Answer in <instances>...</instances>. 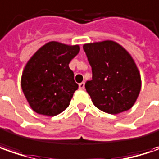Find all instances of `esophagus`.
<instances>
[{
    "label": "esophagus",
    "mask_w": 159,
    "mask_h": 159,
    "mask_svg": "<svg viewBox=\"0 0 159 159\" xmlns=\"http://www.w3.org/2000/svg\"><path fill=\"white\" fill-rule=\"evenodd\" d=\"M84 85H85L84 82H82L81 84H79V88L81 89V90H84Z\"/></svg>",
    "instance_id": "1"
}]
</instances>
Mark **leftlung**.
<instances>
[{
  "mask_svg": "<svg viewBox=\"0 0 159 159\" xmlns=\"http://www.w3.org/2000/svg\"><path fill=\"white\" fill-rule=\"evenodd\" d=\"M84 51L92 70L85 89L94 106L110 114L129 110L141 90V76L130 54L111 40L85 44Z\"/></svg>",
  "mask_w": 159,
  "mask_h": 159,
  "instance_id": "left-lung-1",
  "label": "left lung"
}]
</instances>
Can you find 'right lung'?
Returning a JSON list of instances; mask_svg holds the SVG:
<instances>
[{
  "instance_id": "obj_1",
  "label": "right lung",
  "mask_w": 159,
  "mask_h": 159,
  "mask_svg": "<svg viewBox=\"0 0 159 159\" xmlns=\"http://www.w3.org/2000/svg\"><path fill=\"white\" fill-rule=\"evenodd\" d=\"M79 51V46L52 41L39 48L29 60L21 85L34 112L55 116L69 107L78 88L69 64Z\"/></svg>"
}]
</instances>
